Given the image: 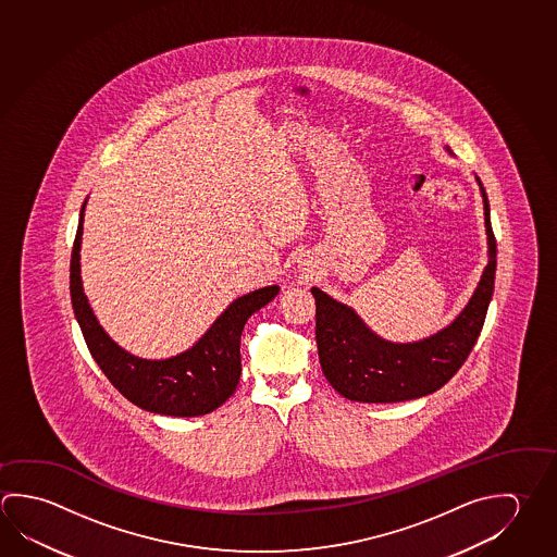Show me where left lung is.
<instances>
[{
	"mask_svg": "<svg viewBox=\"0 0 557 557\" xmlns=\"http://www.w3.org/2000/svg\"><path fill=\"white\" fill-rule=\"evenodd\" d=\"M478 184L485 209L488 262L466 309L446 329L410 344L383 341L348 305L312 287L322 373L342 397L360 403L419 399L448 383L468 360L485 322L497 270V240L491 228L487 194L479 177Z\"/></svg>",
	"mask_w": 557,
	"mask_h": 557,
	"instance_id": "1",
	"label": "left lung"
}]
</instances>
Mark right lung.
<instances>
[{
  "label": "right lung",
  "mask_w": 557,
  "mask_h": 557,
  "mask_svg": "<svg viewBox=\"0 0 557 557\" xmlns=\"http://www.w3.org/2000/svg\"><path fill=\"white\" fill-rule=\"evenodd\" d=\"M84 209L86 203L79 211L70 260V297L94 360L113 387L140 409L166 417H201L219 409L235 393L240 380V334L246 321L272 301L280 287L268 285L235 299L189 350L168 360H143L109 338L82 287L79 245Z\"/></svg>",
  "instance_id": "right-lung-1"
}]
</instances>
